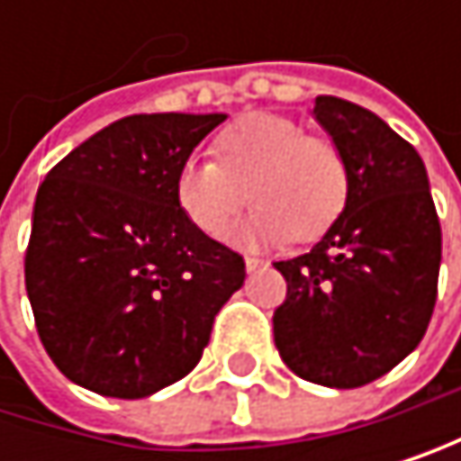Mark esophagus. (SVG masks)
Instances as JSON below:
<instances>
[{
    "instance_id": "1",
    "label": "esophagus",
    "mask_w": 461,
    "mask_h": 461,
    "mask_svg": "<svg viewBox=\"0 0 461 461\" xmlns=\"http://www.w3.org/2000/svg\"><path fill=\"white\" fill-rule=\"evenodd\" d=\"M265 268V262L259 257H246V271H259Z\"/></svg>"
}]
</instances>
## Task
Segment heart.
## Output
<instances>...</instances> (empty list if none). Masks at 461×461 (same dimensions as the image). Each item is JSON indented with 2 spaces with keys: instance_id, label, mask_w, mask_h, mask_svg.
I'll return each mask as SVG.
<instances>
[{
  "instance_id": "1",
  "label": "heart",
  "mask_w": 461,
  "mask_h": 461,
  "mask_svg": "<svg viewBox=\"0 0 461 461\" xmlns=\"http://www.w3.org/2000/svg\"><path fill=\"white\" fill-rule=\"evenodd\" d=\"M215 160L187 157L174 179L182 215L210 238H223L249 199L254 215L232 232L235 243H310L340 218L348 202V163L340 146L307 135L285 115L257 113L226 127Z\"/></svg>"
}]
</instances>
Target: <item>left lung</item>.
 <instances>
[{
  "instance_id": "left-lung-1",
  "label": "left lung",
  "mask_w": 461,
  "mask_h": 461,
  "mask_svg": "<svg viewBox=\"0 0 461 461\" xmlns=\"http://www.w3.org/2000/svg\"><path fill=\"white\" fill-rule=\"evenodd\" d=\"M315 118L348 163V202L312 251L276 262L274 312L295 376L351 390L376 382L423 340L437 301L442 232L420 154L370 110L318 96Z\"/></svg>"
}]
</instances>
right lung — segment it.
<instances>
[{
    "mask_svg": "<svg viewBox=\"0 0 461 461\" xmlns=\"http://www.w3.org/2000/svg\"><path fill=\"white\" fill-rule=\"evenodd\" d=\"M226 115L121 118L38 187L24 282L38 338L85 390L143 398L199 365L246 262L174 199L179 166Z\"/></svg>",
    "mask_w": 461,
    "mask_h": 461,
    "instance_id": "right-lung-1",
    "label": "right lung"
}]
</instances>
